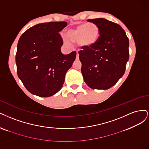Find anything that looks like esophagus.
Returning <instances> with one entry per match:
<instances>
[{
	"instance_id": "34e87169",
	"label": "esophagus",
	"mask_w": 149,
	"mask_h": 149,
	"mask_svg": "<svg viewBox=\"0 0 149 149\" xmlns=\"http://www.w3.org/2000/svg\"><path fill=\"white\" fill-rule=\"evenodd\" d=\"M79 59V54L78 52H77V57H76V59Z\"/></svg>"
}]
</instances>
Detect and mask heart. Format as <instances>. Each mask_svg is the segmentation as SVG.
<instances>
[{
	"mask_svg": "<svg viewBox=\"0 0 149 149\" xmlns=\"http://www.w3.org/2000/svg\"><path fill=\"white\" fill-rule=\"evenodd\" d=\"M100 29L94 23H83L74 29L68 31L69 40L74 43H79L84 48L92 47L98 40ZM64 42L67 46H70V43L66 38H63Z\"/></svg>",
	"mask_w": 149,
	"mask_h": 149,
	"instance_id": "heart-1",
	"label": "heart"
}]
</instances>
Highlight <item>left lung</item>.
I'll return each mask as SVG.
<instances>
[{"label":"left lung","mask_w":149,"mask_h":149,"mask_svg":"<svg viewBox=\"0 0 149 149\" xmlns=\"http://www.w3.org/2000/svg\"><path fill=\"white\" fill-rule=\"evenodd\" d=\"M100 29L98 41L79 52L84 80L93 89L107 90L125 72L129 60V39L122 27L107 19H88Z\"/></svg>","instance_id":"8db88e82"}]
</instances>
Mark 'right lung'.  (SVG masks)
<instances>
[{
    "mask_svg": "<svg viewBox=\"0 0 149 149\" xmlns=\"http://www.w3.org/2000/svg\"><path fill=\"white\" fill-rule=\"evenodd\" d=\"M65 22L37 24L24 32L18 40L15 56L18 78L31 93L49 97L57 93L72 65L76 52L63 54L59 34Z\"/></svg>",
    "mask_w": 149,
    "mask_h": 149,
    "instance_id": "obj_1",
    "label": "right lung"
}]
</instances>
